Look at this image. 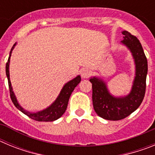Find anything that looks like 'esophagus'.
<instances>
[{
	"label": "esophagus",
	"instance_id": "1",
	"mask_svg": "<svg viewBox=\"0 0 155 155\" xmlns=\"http://www.w3.org/2000/svg\"><path fill=\"white\" fill-rule=\"evenodd\" d=\"M91 74V71L88 69H82L81 71V75L82 78H89Z\"/></svg>",
	"mask_w": 155,
	"mask_h": 155
}]
</instances>
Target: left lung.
Segmentation results:
<instances>
[{"label": "left lung", "mask_w": 155, "mask_h": 155, "mask_svg": "<svg viewBox=\"0 0 155 155\" xmlns=\"http://www.w3.org/2000/svg\"><path fill=\"white\" fill-rule=\"evenodd\" d=\"M122 43L131 52L135 63V78L130 92L124 97L111 94L106 83L97 77L90 78L92 84V102L95 113L108 120H120L130 116L139 107L146 90L147 61L143 48L136 36L129 31H123Z\"/></svg>", "instance_id": "8db88e82"}]
</instances>
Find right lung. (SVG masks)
I'll return each mask as SVG.
<instances>
[{
    "mask_svg": "<svg viewBox=\"0 0 155 155\" xmlns=\"http://www.w3.org/2000/svg\"><path fill=\"white\" fill-rule=\"evenodd\" d=\"M15 45L16 42L12 46V50L10 51V56L8 57V62L6 64V75L7 78H8V86H9V90H10V96L11 98H12V102L14 103L15 106L18 109L21 111V113H23L24 114L28 116L29 118L32 119L34 120L40 122H51L57 120L60 117H61L62 115L65 113L67 107H68V101H69L71 93L73 92L75 87L81 81L80 75L77 76L75 78L72 79L71 81H68V83H66L65 85L61 89V93H60V94L57 98V99L49 107H47L46 109H43L42 111H39V112H36V113H30L28 111H26L25 109H23L20 105V104L18 103L17 98H16L15 95V93H14L13 90H12V84H11L10 74H9V64H10V58L12 50L15 48Z\"/></svg>",
    "mask_w": 155,
    "mask_h": 155,
    "instance_id": "right-lung-1",
    "label": "right lung"
}]
</instances>
